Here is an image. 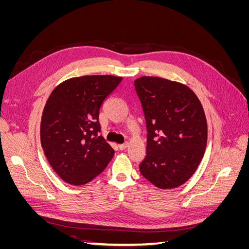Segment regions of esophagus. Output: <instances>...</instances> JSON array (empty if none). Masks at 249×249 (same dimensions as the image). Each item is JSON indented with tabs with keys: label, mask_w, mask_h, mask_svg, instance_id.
Returning <instances> with one entry per match:
<instances>
[{
	"label": "esophagus",
	"mask_w": 249,
	"mask_h": 249,
	"mask_svg": "<svg viewBox=\"0 0 249 249\" xmlns=\"http://www.w3.org/2000/svg\"><path fill=\"white\" fill-rule=\"evenodd\" d=\"M127 145H129V143L125 142V143H124V144H119V145H118V148H119L120 150H124V149H125V148L127 147Z\"/></svg>",
	"instance_id": "obj_1"
}]
</instances>
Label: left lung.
Listing matches in <instances>:
<instances>
[{
    "label": "left lung",
    "mask_w": 249,
    "mask_h": 249,
    "mask_svg": "<svg viewBox=\"0 0 249 249\" xmlns=\"http://www.w3.org/2000/svg\"><path fill=\"white\" fill-rule=\"evenodd\" d=\"M134 85L147 131L140 172L160 189H175L193 176L205 155V111L196 94L182 83L141 77Z\"/></svg>",
    "instance_id": "1"
}]
</instances>
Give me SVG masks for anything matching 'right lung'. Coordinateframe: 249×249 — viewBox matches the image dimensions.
I'll list each match as a JSON object with an SVG mask.
<instances>
[{
    "label": "right lung",
    "instance_id": "add662e5",
    "mask_svg": "<svg viewBox=\"0 0 249 249\" xmlns=\"http://www.w3.org/2000/svg\"><path fill=\"white\" fill-rule=\"evenodd\" d=\"M122 77L84 76L62 82L44 106L40 140L57 175L74 186L89 183L107 167L113 149L99 136L100 109Z\"/></svg>",
    "mask_w": 249,
    "mask_h": 249
}]
</instances>
